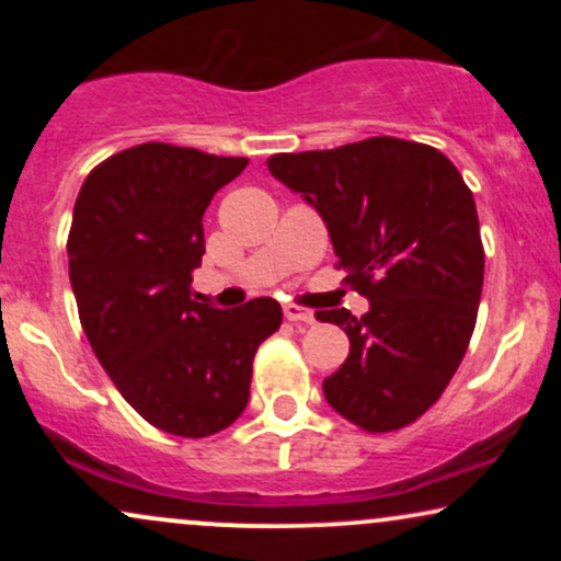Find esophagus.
I'll return each instance as SVG.
<instances>
[{"label": "esophagus", "mask_w": 561, "mask_h": 561, "mask_svg": "<svg viewBox=\"0 0 561 561\" xmlns=\"http://www.w3.org/2000/svg\"><path fill=\"white\" fill-rule=\"evenodd\" d=\"M285 319L293 321V324H313V321H317L313 311L300 306H285Z\"/></svg>", "instance_id": "esophagus-1"}]
</instances>
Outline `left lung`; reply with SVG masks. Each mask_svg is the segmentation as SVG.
<instances>
[{
	"mask_svg": "<svg viewBox=\"0 0 561 561\" xmlns=\"http://www.w3.org/2000/svg\"><path fill=\"white\" fill-rule=\"evenodd\" d=\"M268 171L330 229L337 268L369 300L362 319L317 311L351 353L324 379L327 403L366 433H392L433 405L465 358L485 274L472 190L440 150L371 137L279 152Z\"/></svg>",
	"mask_w": 561,
	"mask_h": 561,
	"instance_id": "8db88e82",
	"label": "left lung"
}]
</instances>
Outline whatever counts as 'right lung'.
I'll return each mask as SVG.
<instances>
[{"label":"right lung","mask_w":561,"mask_h":561,"mask_svg":"<svg viewBox=\"0 0 561 561\" xmlns=\"http://www.w3.org/2000/svg\"><path fill=\"white\" fill-rule=\"evenodd\" d=\"M244 165L145 141L102 160L76 197L68 272L89 345L128 405L179 437L242 414L255 351L282 324L272 298L221 311L192 289L205 208Z\"/></svg>","instance_id":"1"}]
</instances>
